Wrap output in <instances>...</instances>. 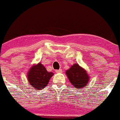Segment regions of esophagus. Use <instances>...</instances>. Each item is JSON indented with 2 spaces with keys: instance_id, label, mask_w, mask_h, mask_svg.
I'll return each instance as SVG.
<instances>
[{
  "instance_id": "34e87169",
  "label": "esophagus",
  "mask_w": 120,
  "mask_h": 120,
  "mask_svg": "<svg viewBox=\"0 0 120 120\" xmlns=\"http://www.w3.org/2000/svg\"><path fill=\"white\" fill-rule=\"evenodd\" d=\"M61 72H62V69H61L56 70V73H61Z\"/></svg>"
}]
</instances>
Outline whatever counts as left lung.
<instances>
[{
    "instance_id": "left-lung-1",
    "label": "left lung",
    "mask_w": 120,
    "mask_h": 120,
    "mask_svg": "<svg viewBox=\"0 0 120 120\" xmlns=\"http://www.w3.org/2000/svg\"><path fill=\"white\" fill-rule=\"evenodd\" d=\"M65 73L69 81L76 89L85 87L90 80V76L86 70L77 63L71 65Z\"/></svg>"
}]
</instances>
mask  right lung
Wrapping results in <instances>:
<instances>
[{"label": "right lung", "instance_id": "add662e5", "mask_svg": "<svg viewBox=\"0 0 120 120\" xmlns=\"http://www.w3.org/2000/svg\"><path fill=\"white\" fill-rule=\"evenodd\" d=\"M53 72H48L42 63L33 65L27 73V78L30 85L36 90L45 88L53 76Z\"/></svg>", "mask_w": 120, "mask_h": 120}]
</instances>
